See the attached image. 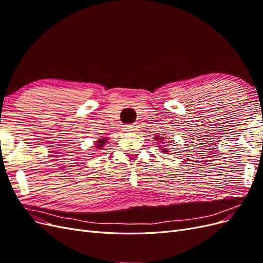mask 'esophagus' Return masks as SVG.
I'll return each mask as SVG.
<instances>
[{
  "label": "esophagus",
  "mask_w": 263,
  "mask_h": 263,
  "mask_svg": "<svg viewBox=\"0 0 263 263\" xmlns=\"http://www.w3.org/2000/svg\"><path fill=\"white\" fill-rule=\"evenodd\" d=\"M135 125H124L123 126V129L125 132H133V130H136V128H135Z\"/></svg>",
  "instance_id": "esophagus-1"
}]
</instances>
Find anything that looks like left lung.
Instances as JSON below:
<instances>
[{
	"label": "left lung",
	"instance_id": "left-lung-1",
	"mask_svg": "<svg viewBox=\"0 0 263 263\" xmlns=\"http://www.w3.org/2000/svg\"><path fill=\"white\" fill-rule=\"evenodd\" d=\"M155 138V140H158L157 142H158V147H159V149H160L162 153H164V154H168L169 153V149H166L165 148V146H168V142L169 141H165L164 140V138L163 137H161L160 135H157L156 137H154Z\"/></svg>",
	"mask_w": 263,
	"mask_h": 263
}]
</instances>
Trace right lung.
Returning <instances> with one entry per match:
<instances>
[{"mask_svg":"<svg viewBox=\"0 0 263 263\" xmlns=\"http://www.w3.org/2000/svg\"><path fill=\"white\" fill-rule=\"evenodd\" d=\"M107 140H108V137H101V138H99L97 141L94 142V145H95L94 147L97 148V149H103V147L105 146Z\"/></svg>","mask_w":263,"mask_h":263,"instance_id":"obj_1","label":"right lung"}]
</instances>
